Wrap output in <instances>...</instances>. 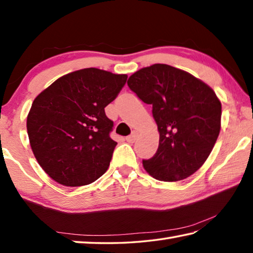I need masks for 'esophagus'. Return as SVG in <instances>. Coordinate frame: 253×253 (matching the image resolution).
Wrapping results in <instances>:
<instances>
[{
	"label": "esophagus",
	"mask_w": 253,
	"mask_h": 253,
	"mask_svg": "<svg viewBox=\"0 0 253 253\" xmlns=\"http://www.w3.org/2000/svg\"><path fill=\"white\" fill-rule=\"evenodd\" d=\"M137 138V131H132L131 135L126 137V140L128 143H134Z\"/></svg>",
	"instance_id": "obj_1"
}]
</instances>
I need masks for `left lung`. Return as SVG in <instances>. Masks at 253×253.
Here are the masks:
<instances>
[{
  "instance_id": "1",
  "label": "left lung",
  "mask_w": 253,
  "mask_h": 253,
  "mask_svg": "<svg viewBox=\"0 0 253 253\" xmlns=\"http://www.w3.org/2000/svg\"><path fill=\"white\" fill-rule=\"evenodd\" d=\"M128 87L145 104L160 131V144L144 169L158 181L191 176L207 161L221 127V102L211 88L186 71L156 63L135 72Z\"/></svg>"
}]
</instances>
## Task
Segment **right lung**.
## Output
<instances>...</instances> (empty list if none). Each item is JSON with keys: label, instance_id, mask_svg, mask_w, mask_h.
I'll return each mask as SVG.
<instances>
[{"label": "right lung", "instance_id": "right-lung-1", "mask_svg": "<svg viewBox=\"0 0 253 253\" xmlns=\"http://www.w3.org/2000/svg\"><path fill=\"white\" fill-rule=\"evenodd\" d=\"M126 81V75L87 68L55 80L34 99L27 119L30 145L55 182L87 185L108 169L117 143L105 107Z\"/></svg>", "mask_w": 253, "mask_h": 253}]
</instances>
